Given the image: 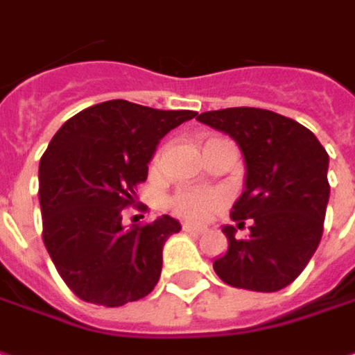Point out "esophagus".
<instances>
[{"label": "esophagus", "mask_w": 355, "mask_h": 355, "mask_svg": "<svg viewBox=\"0 0 355 355\" xmlns=\"http://www.w3.org/2000/svg\"><path fill=\"white\" fill-rule=\"evenodd\" d=\"M182 231H187V233H202L204 227H200V225H192V223H182Z\"/></svg>", "instance_id": "1"}]
</instances>
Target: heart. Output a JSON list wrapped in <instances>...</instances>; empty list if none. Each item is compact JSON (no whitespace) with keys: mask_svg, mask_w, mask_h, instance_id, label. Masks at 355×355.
<instances>
[{"mask_svg":"<svg viewBox=\"0 0 355 355\" xmlns=\"http://www.w3.org/2000/svg\"><path fill=\"white\" fill-rule=\"evenodd\" d=\"M159 161L161 151H157V155L153 157V165H159ZM223 204V194L214 188H182L168 198V208L173 209V214L188 221H204L211 214H216Z\"/></svg>","mask_w":355,"mask_h":355,"instance_id":"b5f03b06","label":"heart"}]
</instances>
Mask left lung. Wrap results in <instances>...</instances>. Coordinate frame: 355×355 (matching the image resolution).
Masks as SVG:
<instances>
[{
	"mask_svg": "<svg viewBox=\"0 0 355 355\" xmlns=\"http://www.w3.org/2000/svg\"><path fill=\"white\" fill-rule=\"evenodd\" d=\"M225 132L245 157V192L231 209L237 227L250 219V235L235 239L223 227L229 248L214 262L233 288L279 291L307 266L322 237L330 196L329 153L299 122L264 108H223L196 116Z\"/></svg>",
	"mask_w": 355,
	"mask_h": 355,
	"instance_id": "1",
	"label": "left lung"
}]
</instances>
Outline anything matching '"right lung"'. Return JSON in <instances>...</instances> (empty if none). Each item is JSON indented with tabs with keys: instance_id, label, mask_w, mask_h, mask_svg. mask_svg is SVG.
Masks as SVG:
<instances>
[{
	"instance_id": "1",
	"label": "right lung",
	"mask_w": 355,
	"mask_h": 355,
	"mask_svg": "<svg viewBox=\"0 0 355 355\" xmlns=\"http://www.w3.org/2000/svg\"><path fill=\"white\" fill-rule=\"evenodd\" d=\"M122 98L89 107L56 132L40 159L42 241L77 297L122 307L157 286L163 245L180 231L171 216L124 227L161 137L196 116Z\"/></svg>"
}]
</instances>
